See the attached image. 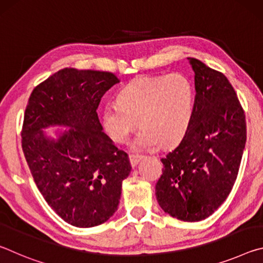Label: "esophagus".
<instances>
[{
	"instance_id": "obj_1",
	"label": "esophagus",
	"mask_w": 263,
	"mask_h": 263,
	"mask_svg": "<svg viewBox=\"0 0 263 263\" xmlns=\"http://www.w3.org/2000/svg\"><path fill=\"white\" fill-rule=\"evenodd\" d=\"M141 155H136V154H130V157H128V159H130V163L132 167H136L138 162L140 161L141 160Z\"/></svg>"
}]
</instances>
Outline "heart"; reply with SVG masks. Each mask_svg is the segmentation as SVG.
<instances>
[{"mask_svg":"<svg viewBox=\"0 0 263 263\" xmlns=\"http://www.w3.org/2000/svg\"><path fill=\"white\" fill-rule=\"evenodd\" d=\"M118 103L102 112L104 131L117 144H125L138 126L133 148L146 151L159 144L171 147L188 131L193 116V86L183 74L139 77L121 89Z\"/></svg>","mask_w":263,"mask_h":263,"instance_id":"obj_1","label":"heart"}]
</instances>
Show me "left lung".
Here are the masks:
<instances>
[{
  "instance_id": "8db88e82",
  "label": "left lung",
  "mask_w": 263,
  "mask_h": 263,
  "mask_svg": "<svg viewBox=\"0 0 263 263\" xmlns=\"http://www.w3.org/2000/svg\"><path fill=\"white\" fill-rule=\"evenodd\" d=\"M188 60L195 72L193 116L183 139L161 159L155 195L172 217L199 221L233 188L246 144V119L228 78L201 60Z\"/></svg>"
}]
</instances>
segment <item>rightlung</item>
<instances>
[{
  "label": "right lung",
  "instance_id": "obj_1",
  "mask_svg": "<svg viewBox=\"0 0 263 263\" xmlns=\"http://www.w3.org/2000/svg\"><path fill=\"white\" fill-rule=\"evenodd\" d=\"M119 80L100 70L64 68L31 92L22 128V148L43 197L77 228L101 225L117 211L128 155L103 132L96 110ZM71 128L58 140L41 130Z\"/></svg>",
  "mask_w": 263,
  "mask_h": 263
}]
</instances>
